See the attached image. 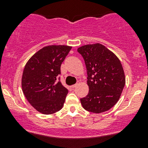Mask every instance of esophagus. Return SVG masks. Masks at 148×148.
Returning <instances> with one entry per match:
<instances>
[{
  "instance_id": "34e87169",
  "label": "esophagus",
  "mask_w": 148,
  "mask_h": 148,
  "mask_svg": "<svg viewBox=\"0 0 148 148\" xmlns=\"http://www.w3.org/2000/svg\"><path fill=\"white\" fill-rule=\"evenodd\" d=\"M78 84H79V83H77V84H75L71 85V87H72V88H75V87H77V86H78Z\"/></svg>"
}]
</instances>
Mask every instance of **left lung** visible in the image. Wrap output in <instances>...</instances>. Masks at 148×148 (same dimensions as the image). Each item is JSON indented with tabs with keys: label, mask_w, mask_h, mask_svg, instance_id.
Returning <instances> with one entry per match:
<instances>
[{
	"label": "left lung",
	"mask_w": 148,
	"mask_h": 148,
	"mask_svg": "<svg viewBox=\"0 0 148 148\" xmlns=\"http://www.w3.org/2000/svg\"><path fill=\"white\" fill-rule=\"evenodd\" d=\"M77 51L84 60L89 89L80 99L83 108L94 113L107 111L119 100L125 84L120 59L100 44L82 46Z\"/></svg>",
	"instance_id": "8db88e82"
}]
</instances>
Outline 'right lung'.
Returning a JSON list of instances; mask_svg holds the SVG:
<instances>
[{
  "instance_id": "obj_1",
  "label": "right lung",
  "mask_w": 148,
  "mask_h": 148,
  "mask_svg": "<svg viewBox=\"0 0 148 148\" xmlns=\"http://www.w3.org/2000/svg\"><path fill=\"white\" fill-rule=\"evenodd\" d=\"M71 46H48L28 61L22 76L23 92L39 112L51 114L63 107L68 89L60 82L61 65Z\"/></svg>"
}]
</instances>
